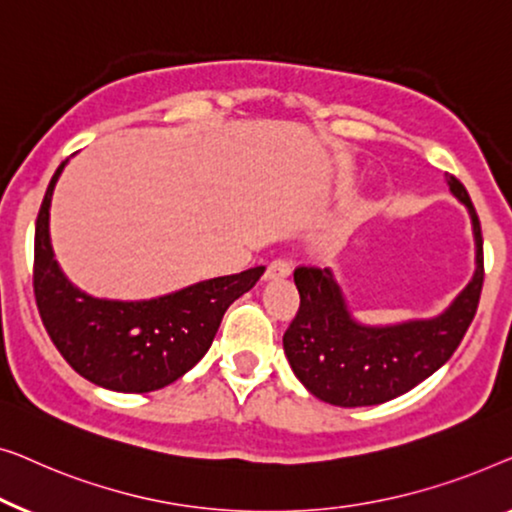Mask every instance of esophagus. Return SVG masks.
<instances>
[{
    "mask_svg": "<svg viewBox=\"0 0 512 512\" xmlns=\"http://www.w3.org/2000/svg\"><path fill=\"white\" fill-rule=\"evenodd\" d=\"M292 273V264L287 262V259L278 257V259H271L269 264H266V273L264 278H287Z\"/></svg>",
    "mask_w": 512,
    "mask_h": 512,
    "instance_id": "1",
    "label": "esophagus"
}]
</instances>
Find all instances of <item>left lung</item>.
<instances>
[{"mask_svg":"<svg viewBox=\"0 0 512 512\" xmlns=\"http://www.w3.org/2000/svg\"><path fill=\"white\" fill-rule=\"evenodd\" d=\"M448 176L450 192L469 208L475 239V273L450 308L431 320L369 327L352 318L334 273L297 266L301 304L283 336L294 376L320 401L343 408L376 406L401 397L441 369L462 343L478 311L485 278L482 232L466 187Z\"/></svg>","mask_w":512,"mask_h":512,"instance_id":"left-lung-1","label":"left lung"}]
</instances>
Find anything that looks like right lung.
Listing matches in <instances>:
<instances>
[{
    "instance_id": "add662e5",
    "label": "right lung",
    "mask_w": 512,
    "mask_h": 512,
    "mask_svg": "<svg viewBox=\"0 0 512 512\" xmlns=\"http://www.w3.org/2000/svg\"><path fill=\"white\" fill-rule=\"evenodd\" d=\"M50 178L34 232V297L50 341L85 380L113 392L162 390L185 376L211 348L222 315L253 290L264 266L201 280L148 301L97 299L78 290L50 246Z\"/></svg>"
}]
</instances>
